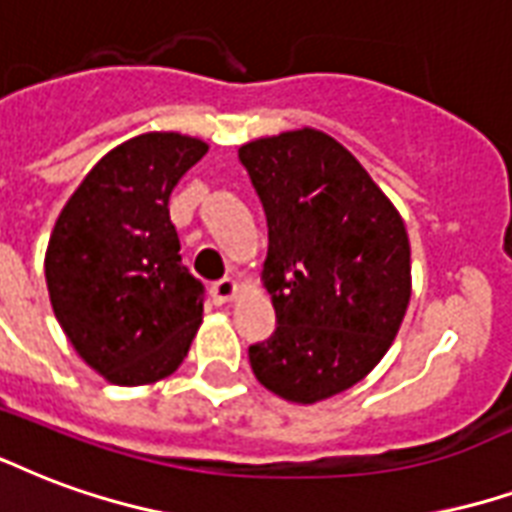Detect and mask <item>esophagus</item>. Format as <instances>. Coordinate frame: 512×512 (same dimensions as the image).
I'll list each match as a JSON object with an SVG mask.
<instances>
[{"label":"esophagus","instance_id":"34e87169","mask_svg":"<svg viewBox=\"0 0 512 512\" xmlns=\"http://www.w3.org/2000/svg\"><path fill=\"white\" fill-rule=\"evenodd\" d=\"M238 293V282L236 279H219L211 285V295H214V301L217 304H227V301H233Z\"/></svg>","mask_w":512,"mask_h":512}]
</instances>
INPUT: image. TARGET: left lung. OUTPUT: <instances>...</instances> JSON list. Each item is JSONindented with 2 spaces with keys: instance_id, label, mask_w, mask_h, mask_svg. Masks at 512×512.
<instances>
[{
  "instance_id": "obj_1",
  "label": "left lung",
  "mask_w": 512,
  "mask_h": 512,
  "mask_svg": "<svg viewBox=\"0 0 512 512\" xmlns=\"http://www.w3.org/2000/svg\"><path fill=\"white\" fill-rule=\"evenodd\" d=\"M268 219L263 285L276 331L252 372L295 404L361 382L396 339L412 295L410 238L388 195L339 140L304 127L238 149Z\"/></svg>"
}]
</instances>
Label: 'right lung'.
Here are the masks:
<instances>
[{
    "mask_svg": "<svg viewBox=\"0 0 512 512\" xmlns=\"http://www.w3.org/2000/svg\"><path fill=\"white\" fill-rule=\"evenodd\" d=\"M206 151L179 132L124 140L56 219L45 249L51 306L75 352L113 385L176 372L203 323V282L181 266L168 203Z\"/></svg>",
    "mask_w": 512,
    "mask_h": 512,
    "instance_id": "1",
    "label": "right lung"
}]
</instances>
